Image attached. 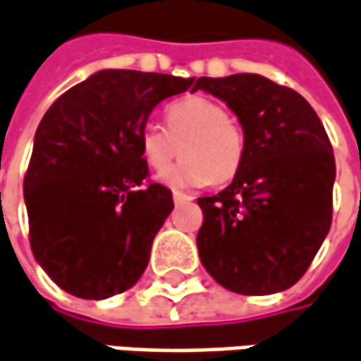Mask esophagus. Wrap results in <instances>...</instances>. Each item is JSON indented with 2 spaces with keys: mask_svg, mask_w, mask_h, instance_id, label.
I'll return each instance as SVG.
<instances>
[{
  "mask_svg": "<svg viewBox=\"0 0 361 361\" xmlns=\"http://www.w3.org/2000/svg\"><path fill=\"white\" fill-rule=\"evenodd\" d=\"M172 199H174V203H176V205L192 201V197H190V195H187V192H180V190H174V192H172Z\"/></svg>",
  "mask_w": 361,
  "mask_h": 361,
  "instance_id": "34e87169",
  "label": "esophagus"
}]
</instances>
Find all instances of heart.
Returning <instances> with one entry per match:
<instances>
[{
  "instance_id": "1",
  "label": "heart",
  "mask_w": 361,
  "mask_h": 361,
  "mask_svg": "<svg viewBox=\"0 0 361 361\" xmlns=\"http://www.w3.org/2000/svg\"><path fill=\"white\" fill-rule=\"evenodd\" d=\"M166 127L148 121L142 130V154L152 171H164L180 152L185 158L160 180L169 187L224 185L242 169L245 134L242 123L219 101L189 95L166 109ZM181 150H178V146Z\"/></svg>"
}]
</instances>
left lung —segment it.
<instances>
[{"mask_svg": "<svg viewBox=\"0 0 361 361\" xmlns=\"http://www.w3.org/2000/svg\"><path fill=\"white\" fill-rule=\"evenodd\" d=\"M197 89L226 101L245 134L231 185L197 199L199 258L227 290H286L331 227L335 158L327 132L302 95L262 75L201 77Z\"/></svg>", "mask_w": 361, "mask_h": 361, "instance_id": "8db88e82", "label": "left lung"}]
</instances>
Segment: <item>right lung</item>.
Returning <instances> with one entry per match:
<instances>
[{
	"label": "right lung",
	"instance_id": "right-lung-1",
	"mask_svg": "<svg viewBox=\"0 0 361 361\" xmlns=\"http://www.w3.org/2000/svg\"><path fill=\"white\" fill-rule=\"evenodd\" d=\"M195 79L107 68L71 87L40 121L24 176L30 245L63 290L114 297L144 274L171 189L148 180L140 135L160 101Z\"/></svg>",
	"mask_w": 361,
	"mask_h": 361
}]
</instances>
